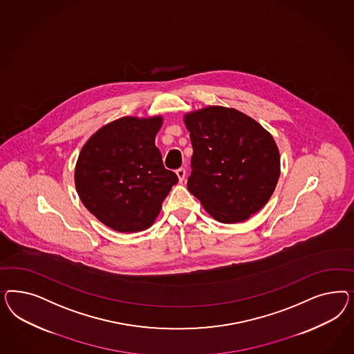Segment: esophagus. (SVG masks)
Returning a JSON list of instances; mask_svg holds the SVG:
<instances>
[{"label":"esophagus","mask_w":354,"mask_h":354,"mask_svg":"<svg viewBox=\"0 0 354 354\" xmlns=\"http://www.w3.org/2000/svg\"><path fill=\"white\" fill-rule=\"evenodd\" d=\"M176 175H178V178H179V182L182 183L184 179H185V169H178L176 170Z\"/></svg>","instance_id":"1"}]
</instances>
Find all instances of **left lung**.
I'll return each mask as SVG.
<instances>
[{
  "label": "left lung",
  "instance_id": "left-lung-1",
  "mask_svg": "<svg viewBox=\"0 0 354 354\" xmlns=\"http://www.w3.org/2000/svg\"><path fill=\"white\" fill-rule=\"evenodd\" d=\"M193 154L187 187L218 222H244L268 204L280 175L275 140L254 119L223 106L184 115Z\"/></svg>",
  "mask_w": 354,
  "mask_h": 354
}]
</instances>
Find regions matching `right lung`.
I'll use <instances>...</instances> for the list:
<instances>
[{"label": "right lung", "mask_w": 354, "mask_h": 354, "mask_svg": "<svg viewBox=\"0 0 354 354\" xmlns=\"http://www.w3.org/2000/svg\"><path fill=\"white\" fill-rule=\"evenodd\" d=\"M162 117L117 119L82 148L75 167L77 194L100 222L118 232L149 228L178 183L166 170L156 135Z\"/></svg>", "instance_id": "right-lung-1"}]
</instances>
